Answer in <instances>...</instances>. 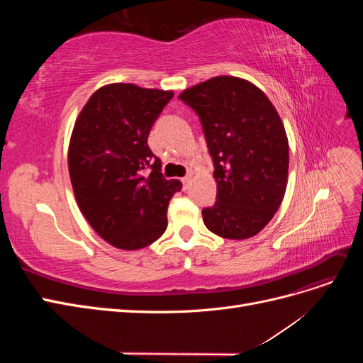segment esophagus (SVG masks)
Instances as JSON below:
<instances>
[{"instance_id": "34e87169", "label": "esophagus", "mask_w": 363, "mask_h": 363, "mask_svg": "<svg viewBox=\"0 0 363 363\" xmlns=\"http://www.w3.org/2000/svg\"><path fill=\"white\" fill-rule=\"evenodd\" d=\"M182 182H183L184 188H186V186H188V184H189V182H191V175H186V177H183V179H182Z\"/></svg>"}]
</instances>
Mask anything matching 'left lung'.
<instances>
[{"label": "left lung", "mask_w": 363, "mask_h": 363, "mask_svg": "<svg viewBox=\"0 0 363 363\" xmlns=\"http://www.w3.org/2000/svg\"><path fill=\"white\" fill-rule=\"evenodd\" d=\"M179 98L200 116L213 160L216 201L203 221L225 239L257 235L283 201L288 184L286 130L262 89L248 80L218 75Z\"/></svg>", "instance_id": "left-lung-1"}]
</instances>
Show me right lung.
<instances>
[{
	"mask_svg": "<svg viewBox=\"0 0 363 363\" xmlns=\"http://www.w3.org/2000/svg\"><path fill=\"white\" fill-rule=\"evenodd\" d=\"M172 96L133 83L106 84L75 119L68 169L77 204L95 232L119 250L157 240L168 227L169 200L182 189V182L163 177L160 159L147 144Z\"/></svg>",
	"mask_w": 363,
	"mask_h": 363,
	"instance_id": "add662e5",
	"label": "right lung"
}]
</instances>
